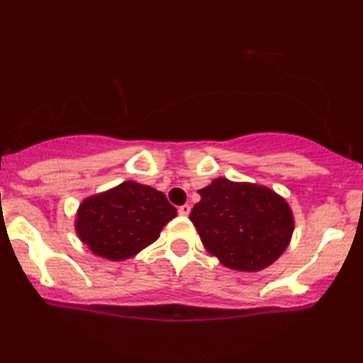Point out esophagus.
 I'll list each match as a JSON object with an SVG mask.
<instances>
[{
  "instance_id": "obj_1",
  "label": "esophagus",
  "mask_w": 363,
  "mask_h": 363,
  "mask_svg": "<svg viewBox=\"0 0 363 363\" xmlns=\"http://www.w3.org/2000/svg\"><path fill=\"white\" fill-rule=\"evenodd\" d=\"M189 213H191V205H182V206H179V215L187 216Z\"/></svg>"
}]
</instances>
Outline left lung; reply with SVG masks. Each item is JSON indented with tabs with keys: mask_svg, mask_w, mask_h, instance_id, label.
<instances>
[{
	"mask_svg": "<svg viewBox=\"0 0 363 363\" xmlns=\"http://www.w3.org/2000/svg\"><path fill=\"white\" fill-rule=\"evenodd\" d=\"M189 220L211 256L235 272H261L289 247L294 213L269 187L225 177L198 191Z\"/></svg>",
	"mask_w": 363,
	"mask_h": 363,
	"instance_id": "1",
	"label": "left lung"
}]
</instances>
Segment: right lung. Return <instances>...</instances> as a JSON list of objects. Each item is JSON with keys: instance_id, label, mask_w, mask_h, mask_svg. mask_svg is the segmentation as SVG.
Here are the masks:
<instances>
[{"instance_id": "1", "label": "right lung", "mask_w": 363, "mask_h": 363, "mask_svg": "<svg viewBox=\"0 0 363 363\" xmlns=\"http://www.w3.org/2000/svg\"><path fill=\"white\" fill-rule=\"evenodd\" d=\"M176 216L177 210L164 193L126 181L83 199L74 230L95 256L123 261L155 242L162 228Z\"/></svg>"}]
</instances>
